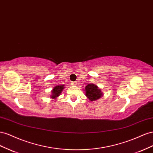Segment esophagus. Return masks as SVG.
I'll return each mask as SVG.
<instances>
[{
    "label": "esophagus",
    "instance_id": "34e87169",
    "mask_svg": "<svg viewBox=\"0 0 153 153\" xmlns=\"http://www.w3.org/2000/svg\"><path fill=\"white\" fill-rule=\"evenodd\" d=\"M71 85H77V82H71Z\"/></svg>",
    "mask_w": 153,
    "mask_h": 153
}]
</instances>
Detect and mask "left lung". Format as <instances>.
I'll use <instances>...</instances> for the list:
<instances>
[{"label":"left lung","instance_id":"left-lung-1","mask_svg":"<svg viewBox=\"0 0 153 153\" xmlns=\"http://www.w3.org/2000/svg\"><path fill=\"white\" fill-rule=\"evenodd\" d=\"M86 96L91 101H95L103 95L101 89L94 84H88L85 87Z\"/></svg>","mask_w":153,"mask_h":153}]
</instances>
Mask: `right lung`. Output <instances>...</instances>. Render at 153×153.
I'll use <instances>...</instances> for the list:
<instances>
[{"label": "right lung", "mask_w": 153, "mask_h": 153, "mask_svg": "<svg viewBox=\"0 0 153 153\" xmlns=\"http://www.w3.org/2000/svg\"><path fill=\"white\" fill-rule=\"evenodd\" d=\"M65 88V85H58V86H55L53 90H52V95H51V98L55 99L57 98L59 95L62 94L63 90Z\"/></svg>", "instance_id": "obj_1"}]
</instances>
